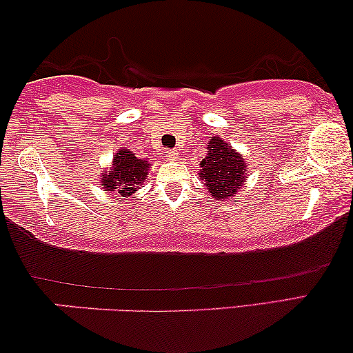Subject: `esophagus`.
Here are the masks:
<instances>
[{
  "mask_svg": "<svg viewBox=\"0 0 353 353\" xmlns=\"http://www.w3.org/2000/svg\"><path fill=\"white\" fill-rule=\"evenodd\" d=\"M176 156H178V152H176V151H168V149H167L165 156H163V157H165L167 161H175Z\"/></svg>",
  "mask_w": 353,
  "mask_h": 353,
  "instance_id": "obj_1",
  "label": "esophagus"
}]
</instances>
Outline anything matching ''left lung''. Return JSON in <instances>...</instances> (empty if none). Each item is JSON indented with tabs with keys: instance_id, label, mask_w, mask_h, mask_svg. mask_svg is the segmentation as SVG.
Returning <instances> with one entry per match:
<instances>
[{
	"instance_id": "8db88e82",
	"label": "left lung",
	"mask_w": 353,
	"mask_h": 353,
	"mask_svg": "<svg viewBox=\"0 0 353 353\" xmlns=\"http://www.w3.org/2000/svg\"><path fill=\"white\" fill-rule=\"evenodd\" d=\"M207 156L199 163V176L214 199H231L238 194L248 178L244 157L228 146L220 137L207 143Z\"/></svg>"
}]
</instances>
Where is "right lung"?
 I'll use <instances>...</instances> for the list:
<instances>
[{
  "mask_svg": "<svg viewBox=\"0 0 353 353\" xmlns=\"http://www.w3.org/2000/svg\"><path fill=\"white\" fill-rule=\"evenodd\" d=\"M149 168H151V163L146 159L137 157V154H133L130 149H119L110 172H104L101 176L103 190L117 192L122 199H125L141 188Z\"/></svg>",
  "mask_w": 353,
  "mask_h": 353,
  "instance_id": "1",
  "label": "right lung"
}]
</instances>
